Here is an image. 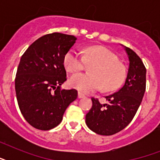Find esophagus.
I'll return each instance as SVG.
<instances>
[{"instance_id": "obj_1", "label": "esophagus", "mask_w": 160, "mask_h": 160, "mask_svg": "<svg viewBox=\"0 0 160 160\" xmlns=\"http://www.w3.org/2000/svg\"><path fill=\"white\" fill-rule=\"evenodd\" d=\"M85 96L84 94H82L81 92L78 93V98H79V99H82V98H85Z\"/></svg>"}]
</instances>
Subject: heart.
<instances>
[{
    "instance_id": "1",
    "label": "heart",
    "mask_w": 160,
    "mask_h": 160,
    "mask_svg": "<svg viewBox=\"0 0 160 160\" xmlns=\"http://www.w3.org/2000/svg\"><path fill=\"white\" fill-rule=\"evenodd\" d=\"M86 63L93 65L90 74H76L70 79V85L85 94L94 92L103 87L105 91L118 89L126 77L124 65L119 57L103 46H90L84 55L70 50L64 57V66L70 73H77L85 69Z\"/></svg>"
}]
</instances>
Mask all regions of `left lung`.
<instances>
[{"label": "left lung", "mask_w": 160, "mask_h": 160, "mask_svg": "<svg viewBox=\"0 0 160 160\" xmlns=\"http://www.w3.org/2000/svg\"><path fill=\"white\" fill-rule=\"evenodd\" d=\"M124 47L129 61L124 85L117 92L105 96L106 104L91 98L92 108L85 115L89 129L100 135H112L124 129L136 114L145 92L146 69L144 63L134 51Z\"/></svg>", "instance_id": "1"}]
</instances>
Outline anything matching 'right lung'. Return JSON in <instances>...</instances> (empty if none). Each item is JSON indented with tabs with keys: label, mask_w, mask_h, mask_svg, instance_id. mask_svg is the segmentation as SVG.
<instances>
[{
	"label": "right lung",
	"mask_w": 160,
	"mask_h": 160,
	"mask_svg": "<svg viewBox=\"0 0 160 160\" xmlns=\"http://www.w3.org/2000/svg\"><path fill=\"white\" fill-rule=\"evenodd\" d=\"M77 39L55 32L41 36L29 46L17 68L15 88L21 114L31 126L49 130L62 121L77 90H61L66 80L65 54Z\"/></svg>",
	"instance_id": "right-lung-1"
}]
</instances>
